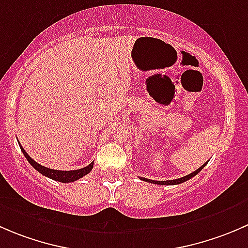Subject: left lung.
<instances>
[{
  "mask_svg": "<svg viewBox=\"0 0 248 248\" xmlns=\"http://www.w3.org/2000/svg\"><path fill=\"white\" fill-rule=\"evenodd\" d=\"M206 164H207V162H206V163H204V164H202V166L201 167V168H199V169H197L196 171L191 172V174L186 175V176H184V177H180V179H176V180H167V181H156V180H150V179H145V177H140V179H141L142 181L150 182V184H157V185H179V184H182V182L187 181V180L192 179V177H193V176H196V175L198 174V172L201 171L202 169L204 168L205 166H206Z\"/></svg>",
  "mask_w": 248,
  "mask_h": 248,
  "instance_id": "8db88e82",
  "label": "left lung"
}]
</instances>
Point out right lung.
Masks as SVG:
<instances>
[{
    "instance_id": "obj_1",
    "label": "right lung",
    "mask_w": 248,
    "mask_h": 248,
    "mask_svg": "<svg viewBox=\"0 0 248 248\" xmlns=\"http://www.w3.org/2000/svg\"><path fill=\"white\" fill-rule=\"evenodd\" d=\"M20 149H21L22 154H24V156L26 157L29 163L31 164L37 171H39L42 175H44V176L50 177V179L55 180V181L63 182V184L77 181V180H79L80 177L89 174V172L92 170V168H93V162H92V163H90L87 167H85V168H81V169H78V170H55V169H50V168H46V167L41 166V164L37 163L36 161H33V159L27 155V152L25 151L24 147H22L21 145H20Z\"/></svg>"
}]
</instances>
